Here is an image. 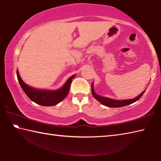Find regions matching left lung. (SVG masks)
Returning a JSON list of instances; mask_svg holds the SVG:
<instances>
[{
	"mask_svg": "<svg viewBox=\"0 0 161 161\" xmlns=\"http://www.w3.org/2000/svg\"><path fill=\"white\" fill-rule=\"evenodd\" d=\"M92 95H93L94 97L96 99L98 102H99L100 103H102L103 105L107 106L108 107H124V106H127L129 105L130 103H134L136 101H138L140 98L142 97V95L143 94L145 91L143 92L141 94L138 95V97H136L134 99H126V100H115V99H109V98L107 97H101L99 95L95 93V92L93 88V83L92 84Z\"/></svg>",
	"mask_w": 161,
	"mask_h": 161,
	"instance_id": "left-lung-1",
	"label": "left lung"
}]
</instances>
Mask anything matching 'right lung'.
Returning <instances> with one entry per match:
<instances>
[{"instance_id":"obj_1","label":"right lung","mask_w":161,"mask_h":161,"mask_svg":"<svg viewBox=\"0 0 161 161\" xmlns=\"http://www.w3.org/2000/svg\"><path fill=\"white\" fill-rule=\"evenodd\" d=\"M17 77L21 88L25 94L35 103L41 106L50 107L58 104L62 102L69 93V88L72 83V79L75 77V75L68 79L62 88L54 91L44 90V89H36L30 86L22 80L17 69Z\"/></svg>"}]
</instances>
